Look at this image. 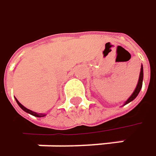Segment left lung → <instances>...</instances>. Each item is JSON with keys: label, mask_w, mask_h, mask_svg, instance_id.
Segmentation results:
<instances>
[{"label": "left lung", "mask_w": 156, "mask_h": 156, "mask_svg": "<svg viewBox=\"0 0 156 156\" xmlns=\"http://www.w3.org/2000/svg\"><path fill=\"white\" fill-rule=\"evenodd\" d=\"M143 74H144V72H143V66H141L140 74H139V78H138V82H137L136 87V89H135V91L133 92V94L129 96V98L125 102L124 105H127V104H129V103H130L131 101H133L135 98L137 96V94H139L140 90H141V88H142V84H143V77H144V76H143Z\"/></svg>", "instance_id": "8db88e82"}]
</instances>
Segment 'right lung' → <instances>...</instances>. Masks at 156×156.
<instances>
[{"mask_svg": "<svg viewBox=\"0 0 156 156\" xmlns=\"http://www.w3.org/2000/svg\"><path fill=\"white\" fill-rule=\"evenodd\" d=\"M16 101H17V104L19 105V106L20 107L23 111H25L26 112H27V113H29V114H31V115H33V116H36V117H44V116H45V114H44V113H36V112H33V111H30L29 109H27V108H26L25 106H23L17 99H16Z\"/></svg>", "mask_w": 156, "mask_h": 156, "instance_id": "right-lung-1", "label": "right lung"}]
</instances>
